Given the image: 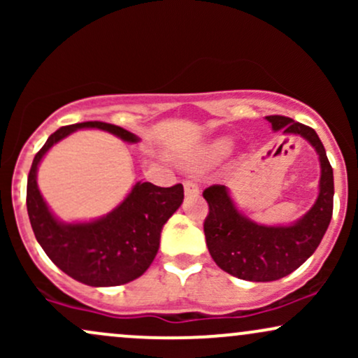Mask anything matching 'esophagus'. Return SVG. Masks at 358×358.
<instances>
[{"instance_id":"obj_1","label":"esophagus","mask_w":358,"mask_h":358,"mask_svg":"<svg viewBox=\"0 0 358 358\" xmlns=\"http://www.w3.org/2000/svg\"><path fill=\"white\" fill-rule=\"evenodd\" d=\"M183 188H185V195L187 196H195L199 195V185L195 182H192V180H187V182L183 183Z\"/></svg>"}]
</instances>
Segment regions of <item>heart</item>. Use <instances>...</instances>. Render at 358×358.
Wrapping results in <instances>:
<instances>
[{
	"mask_svg": "<svg viewBox=\"0 0 358 358\" xmlns=\"http://www.w3.org/2000/svg\"><path fill=\"white\" fill-rule=\"evenodd\" d=\"M231 150H232V141H231V139H220V141L213 143L212 155L213 156H225Z\"/></svg>",
	"mask_w": 358,
	"mask_h": 358,
	"instance_id": "1",
	"label": "heart"
}]
</instances>
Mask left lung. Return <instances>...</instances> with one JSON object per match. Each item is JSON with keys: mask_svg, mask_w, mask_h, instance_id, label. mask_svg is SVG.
Here are the masks:
<instances>
[{"mask_svg": "<svg viewBox=\"0 0 358 358\" xmlns=\"http://www.w3.org/2000/svg\"><path fill=\"white\" fill-rule=\"evenodd\" d=\"M273 131L305 138L320 158V192L313 207L289 225L250 220L234 203L225 185L205 188L208 203L203 232L208 252L222 271L254 282L276 281L296 271L322 242L334 213V170L315 129L286 116H266Z\"/></svg>", "mask_w": 358, "mask_h": 358, "instance_id": "left-lung-1", "label": "left lung"}]
</instances>
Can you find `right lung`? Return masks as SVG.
<instances>
[{
	"label": "right lung",
	"instance_id": "obj_1",
	"mask_svg": "<svg viewBox=\"0 0 358 358\" xmlns=\"http://www.w3.org/2000/svg\"><path fill=\"white\" fill-rule=\"evenodd\" d=\"M77 129H102L124 143L139 138L101 121L77 122L57 129L35 155L27 183V208L31 229L50 261L65 274L87 286H119L145 274L159 249L162 229L183 202V185L156 187L138 182L108 215L89 222H62L53 215L36 183L40 162L53 145Z\"/></svg>",
	"mask_w": 358,
	"mask_h": 358
}]
</instances>
